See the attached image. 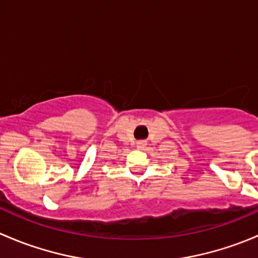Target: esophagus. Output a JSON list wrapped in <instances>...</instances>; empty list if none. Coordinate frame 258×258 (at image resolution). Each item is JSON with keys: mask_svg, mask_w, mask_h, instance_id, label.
I'll list each match as a JSON object with an SVG mask.
<instances>
[{"mask_svg": "<svg viewBox=\"0 0 258 258\" xmlns=\"http://www.w3.org/2000/svg\"><path fill=\"white\" fill-rule=\"evenodd\" d=\"M137 145H138V147H139V148H144L145 145H147V142H144V140H139V142L137 143Z\"/></svg>", "mask_w": 258, "mask_h": 258, "instance_id": "esophagus-1", "label": "esophagus"}]
</instances>
